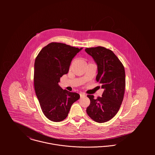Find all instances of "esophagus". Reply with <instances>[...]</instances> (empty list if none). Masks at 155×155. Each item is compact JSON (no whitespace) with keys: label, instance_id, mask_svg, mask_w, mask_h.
<instances>
[{"label":"esophagus","instance_id":"34e87169","mask_svg":"<svg viewBox=\"0 0 155 155\" xmlns=\"http://www.w3.org/2000/svg\"><path fill=\"white\" fill-rule=\"evenodd\" d=\"M80 96H81V97H82L83 96H85V95H84V94H82V93H81V94H80Z\"/></svg>","mask_w":155,"mask_h":155}]
</instances>
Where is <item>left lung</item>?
<instances>
[{"mask_svg":"<svg viewBox=\"0 0 155 155\" xmlns=\"http://www.w3.org/2000/svg\"><path fill=\"white\" fill-rule=\"evenodd\" d=\"M85 50L97 65L96 81L104 89L101 97L94 99V95H87L91 103L87 113L94 121L104 123L116 114L122 103L125 88V68L110 49L97 46Z\"/></svg>","mask_w":155,"mask_h":155,"instance_id":"left-lung-1","label":"left lung"}]
</instances>
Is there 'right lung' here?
<instances>
[{"label": "right lung", "instance_id": "right-lung-1", "mask_svg": "<svg viewBox=\"0 0 155 155\" xmlns=\"http://www.w3.org/2000/svg\"><path fill=\"white\" fill-rule=\"evenodd\" d=\"M82 49L62 43L52 42L42 49L36 58L35 90L45 116L53 122H60L68 116L71 105L80 95L63 89L58 85L74 56Z\"/></svg>", "mask_w": 155, "mask_h": 155}]
</instances>
